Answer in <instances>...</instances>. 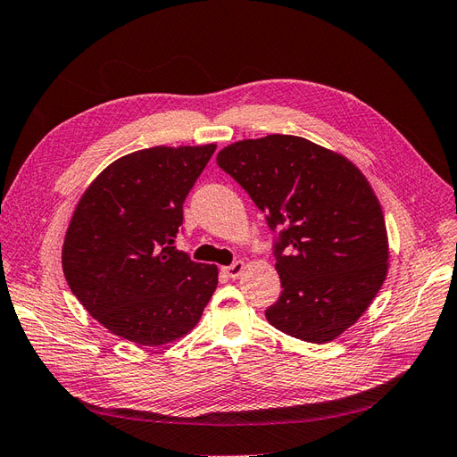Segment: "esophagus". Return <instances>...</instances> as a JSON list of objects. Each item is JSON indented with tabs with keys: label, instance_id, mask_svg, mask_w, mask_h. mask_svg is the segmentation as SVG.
<instances>
[{
	"label": "esophagus",
	"instance_id": "1",
	"mask_svg": "<svg viewBox=\"0 0 457 457\" xmlns=\"http://www.w3.org/2000/svg\"><path fill=\"white\" fill-rule=\"evenodd\" d=\"M245 269H246V263L245 262H235L233 265H228V267H224V273L229 277V278H239L243 273H245Z\"/></svg>",
	"mask_w": 457,
	"mask_h": 457
}]
</instances>
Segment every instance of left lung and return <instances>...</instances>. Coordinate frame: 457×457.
I'll return each instance as SVG.
<instances>
[{"instance_id":"8db88e82","label":"left lung","mask_w":457,"mask_h":457,"mask_svg":"<svg viewBox=\"0 0 457 457\" xmlns=\"http://www.w3.org/2000/svg\"><path fill=\"white\" fill-rule=\"evenodd\" d=\"M216 163L267 214L282 294L269 324L307 343H329L358 322L380 292L390 245L380 201L346 156L297 135L243 139Z\"/></svg>"}]
</instances>
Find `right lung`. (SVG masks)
I'll use <instances>...</instances> for the list:
<instances>
[{"label": "right lung", "instance_id": "add662e5", "mask_svg": "<svg viewBox=\"0 0 457 457\" xmlns=\"http://www.w3.org/2000/svg\"><path fill=\"white\" fill-rule=\"evenodd\" d=\"M216 145L152 146L107 165L67 226L62 269L92 318L122 339L163 346L201 320L218 267L177 250L182 203Z\"/></svg>", "mask_w": 457, "mask_h": 457}]
</instances>
